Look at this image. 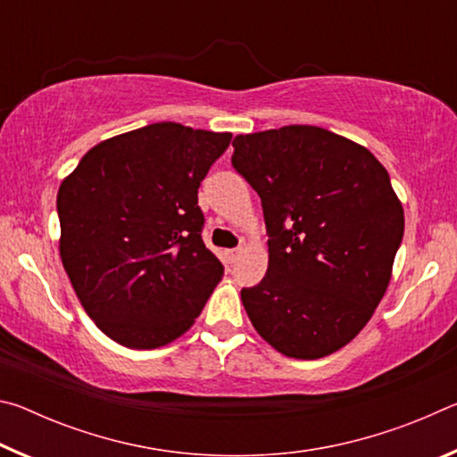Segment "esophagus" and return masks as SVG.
I'll use <instances>...</instances> for the list:
<instances>
[{
  "label": "esophagus",
  "mask_w": 457,
  "mask_h": 457,
  "mask_svg": "<svg viewBox=\"0 0 457 457\" xmlns=\"http://www.w3.org/2000/svg\"><path fill=\"white\" fill-rule=\"evenodd\" d=\"M239 253H242V250H239V247H234V250H228L226 252V258H228L229 264H234V262L239 258Z\"/></svg>",
  "instance_id": "34e87169"
}]
</instances>
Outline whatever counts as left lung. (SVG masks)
<instances>
[{
  "instance_id": "obj_1",
  "label": "left lung",
  "mask_w": 457,
  "mask_h": 457,
  "mask_svg": "<svg viewBox=\"0 0 457 457\" xmlns=\"http://www.w3.org/2000/svg\"><path fill=\"white\" fill-rule=\"evenodd\" d=\"M231 145L270 236L266 276L242 290L245 312L286 357H327L359 335L389 286L405 228L389 173L365 146L311 125Z\"/></svg>"
}]
</instances>
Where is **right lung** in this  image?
Returning <instances> with one entry per match:
<instances>
[{
	"mask_svg": "<svg viewBox=\"0 0 457 457\" xmlns=\"http://www.w3.org/2000/svg\"><path fill=\"white\" fill-rule=\"evenodd\" d=\"M231 133L154 122L84 154L58 189L60 258L87 314L129 349L191 328L221 280L197 189Z\"/></svg>",
	"mask_w": 457,
	"mask_h": 457,
	"instance_id": "obj_1",
	"label": "right lung"
}]
</instances>
